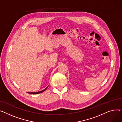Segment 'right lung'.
Returning a JSON list of instances; mask_svg holds the SVG:
<instances>
[{"instance_id": "right-lung-1", "label": "right lung", "mask_w": 122, "mask_h": 122, "mask_svg": "<svg viewBox=\"0 0 122 122\" xmlns=\"http://www.w3.org/2000/svg\"><path fill=\"white\" fill-rule=\"evenodd\" d=\"M48 87V86L46 88H45L44 90H42V91H39V92H28V94H40V93H41V92H44V91L47 89Z\"/></svg>"}]
</instances>
